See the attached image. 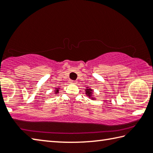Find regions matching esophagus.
I'll return each instance as SVG.
<instances>
[{
  "instance_id": "34e87169",
  "label": "esophagus",
  "mask_w": 153,
  "mask_h": 153,
  "mask_svg": "<svg viewBox=\"0 0 153 153\" xmlns=\"http://www.w3.org/2000/svg\"><path fill=\"white\" fill-rule=\"evenodd\" d=\"M69 83H71V84H77V81H75V80H69Z\"/></svg>"
}]
</instances>
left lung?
<instances>
[{
  "label": "left lung",
  "instance_id": "left-lung-1",
  "mask_svg": "<svg viewBox=\"0 0 153 153\" xmlns=\"http://www.w3.org/2000/svg\"><path fill=\"white\" fill-rule=\"evenodd\" d=\"M86 94L87 96H89V97H91V95L92 94V90L91 89H86Z\"/></svg>",
  "mask_w": 153,
  "mask_h": 153
}]
</instances>
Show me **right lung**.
<instances>
[{
	"mask_svg": "<svg viewBox=\"0 0 153 153\" xmlns=\"http://www.w3.org/2000/svg\"><path fill=\"white\" fill-rule=\"evenodd\" d=\"M55 93H56V94H57V93L59 92V88H56V90H55Z\"/></svg>",
	"mask_w": 153,
	"mask_h": 153,
	"instance_id": "add662e5",
	"label": "right lung"
}]
</instances>
